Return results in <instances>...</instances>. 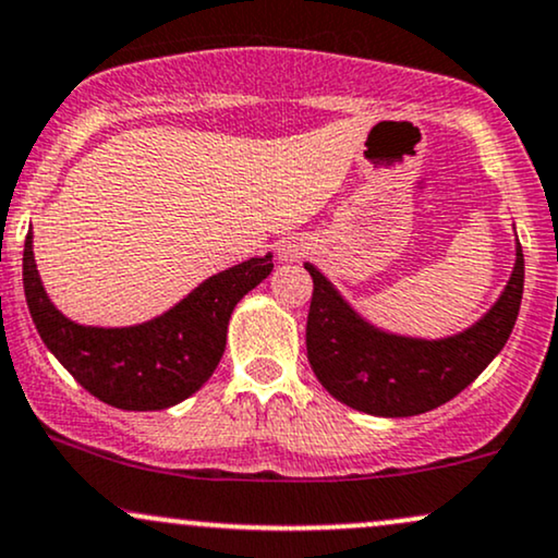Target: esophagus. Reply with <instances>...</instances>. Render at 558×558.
<instances>
[{"instance_id":"34e87169","label":"esophagus","mask_w":558,"mask_h":558,"mask_svg":"<svg viewBox=\"0 0 558 558\" xmlns=\"http://www.w3.org/2000/svg\"><path fill=\"white\" fill-rule=\"evenodd\" d=\"M308 252V241L304 236H288L278 244L280 262H296Z\"/></svg>"}]
</instances>
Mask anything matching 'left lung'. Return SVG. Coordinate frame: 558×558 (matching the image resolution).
Segmentation results:
<instances>
[{
  "label": "left lung",
  "instance_id": "1",
  "mask_svg": "<svg viewBox=\"0 0 558 558\" xmlns=\"http://www.w3.org/2000/svg\"><path fill=\"white\" fill-rule=\"evenodd\" d=\"M304 267L314 280L308 364L335 400L379 418L434 411L471 385L512 335L525 286V259L514 233L512 275L492 308L447 338H415L368 322L317 265L304 262Z\"/></svg>",
  "mask_w": 558,
  "mask_h": 558
}]
</instances>
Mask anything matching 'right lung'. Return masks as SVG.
I'll use <instances>...</instances> for the list:
<instances>
[{
    "instance_id": "1",
    "label": "right lung",
    "mask_w": 558,
    "mask_h": 558,
    "mask_svg": "<svg viewBox=\"0 0 558 558\" xmlns=\"http://www.w3.org/2000/svg\"><path fill=\"white\" fill-rule=\"evenodd\" d=\"M270 272L267 252L210 275L158 317L98 327L70 319L49 299L33 257V233L23 252L25 301L44 345L87 392L122 411H163L197 392L226 351L233 308Z\"/></svg>"
}]
</instances>
